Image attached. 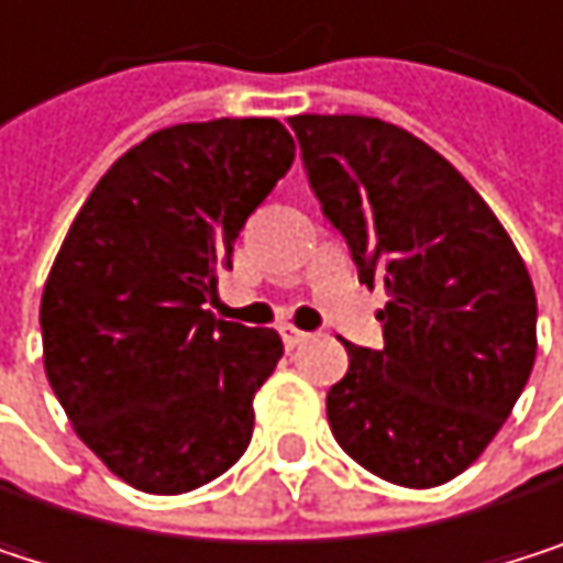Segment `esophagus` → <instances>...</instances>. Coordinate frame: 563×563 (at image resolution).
<instances>
[{"mask_svg":"<svg viewBox=\"0 0 563 563\" xmlns=\"http://www.w3.org/2000/svg\"><path fill=\"white\" fill-rule=\"evenodd\" d=\"M279 336H284L287 350H294V346H300V343L310 340V333H303V330H297V327H279Z\"/></svg>","mask_w":563,"mask_h":563,"instance_id":"esophagus-1","label":"esophagus"}]
</instances>
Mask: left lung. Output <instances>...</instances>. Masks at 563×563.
<instances>
[{
	"instance_id": "8db88e82",
	"label": "left lung",
	"mask_w": 563,
	"mask_h": 563,
	"mask_svg": "<svg viewBox=\"0 0 563 563\" xmlns=\"http://www.w3.org/2000/svg\"><path fill=\"white\" fill-rule=\"evenodd\" d=\"M290 128L360 284L386 287L383 350L346 343L327 419L373 475L435 488L498 435L538 353L528 266L478 190L426 141L379 118L297 114Z\"/></svg>"
}]
</instances>
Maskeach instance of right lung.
<instances>
[{"instance_id":"right-lung-1","label":"right lung","mask_w":563,"mask_h":563,"mask_svg":"<svg viewBox=\"0 0 563 563\" xmlns=\"http://www.w3.org/2000/svg\"><path fill=\"white\" fill-rule=\"evenodd\" d=\"M294 151L276 118L154 131L68 227L38 313L45 376L78 439L137 492H194L250 445L284 343L203 303Z\"/></svg>"}]
</instances>
